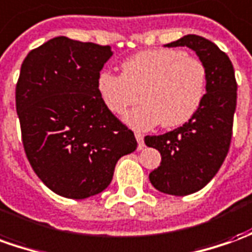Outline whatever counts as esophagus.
Instances as JSON below:
<instances>
[{
	"label": "esophagus",
	"mask_w": 252,
	"mask_h": 252,
	"mask_svg": "<svg viewBox=\"0 0 252 252\" xmlns=\"http://www.w3.org/2000/svg\"><path fill=\"white\" fill-rule=\"evenodd\" d=\"M135 138L138 140V150H142V149L145 148V142H143V135L139 132L135 133Z\"/></svg>",
	"instance_id": "esophagus-1"
}]
</instances>
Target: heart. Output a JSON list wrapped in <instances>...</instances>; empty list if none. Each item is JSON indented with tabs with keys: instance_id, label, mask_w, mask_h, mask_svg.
Returning a JSON list of instances; mask_svg holds the SVG:
<instances>
[{
	"instance_id": "heart-1",
	"label": "heart",
	"mask_w": 252,
	"mask_h": 252,
	"mask_svg": "<svg viewBox=\"0 0 252 252\" xmlns=\"http://www.w3.org/2000/svg\"><path fill=\"white\" fill-rule=\"evenodd\" d=\"M96 90L104 107L116 116L139 100L126 116L133 129L184 126L197 113L207 91V68L196 56L179 49H152L128 58L121 76L102 71Z\"/></svg>"
}]
</instances>
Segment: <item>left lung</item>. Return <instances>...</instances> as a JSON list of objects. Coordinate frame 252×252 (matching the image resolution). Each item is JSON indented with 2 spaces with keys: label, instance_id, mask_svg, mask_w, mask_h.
Here are the masks:
<instances>
[{
  "label": "left lung",
  "instance_id": "1",
  "mask_svg": "<svg viewBox=\"0 0 252 252\" xmlns=\"http://www.w3.org/2000/svg\"><path fill=\"white\" fill-rule=\"evenodd\" d=\"M165 47L190 48L207 68V94L197 113L174 131L145 136L161 155L149 175L152 185L167 194L188 196L211 181L229 152L237 84L229 56L204 37L188 34Z\"/></svg>",
  "mask_w": 252,
  "mask_h": 252
}]
</instances>
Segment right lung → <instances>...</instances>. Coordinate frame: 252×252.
Instances as JSON below:
<instances>
[{
    "label": "right lung",
    "mask_w": 252,
    "mask_h": 252,
    "mask_svg": "<svg viewBox=\"0 0 252 252\" xmlns=\"http://www.w3.org/2000/svg\"><path fill=\"white\" fill-rule=\"evenodd\" d=\"M109 45L55 37L29 52L16 84L26 156L51 190L67 198L95 196L113 179L136 139L102 103L97 76Z\"/></svg>",
    "instance_id": "add662e5"
}]
</instances>
